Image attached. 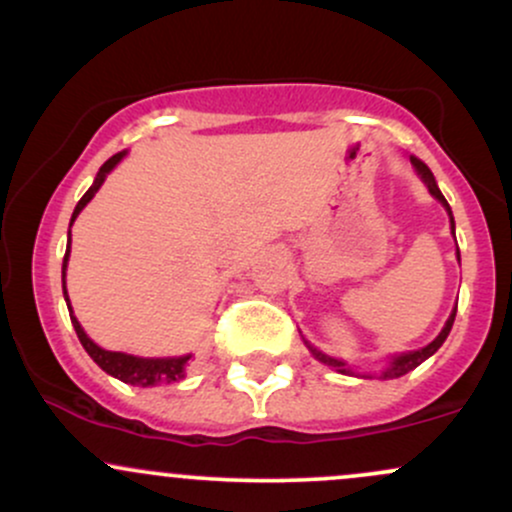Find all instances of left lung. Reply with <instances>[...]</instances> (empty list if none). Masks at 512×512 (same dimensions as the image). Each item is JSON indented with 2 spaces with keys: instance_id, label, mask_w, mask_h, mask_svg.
Segmentation results:
<instances>
[{
  "instance_id": "obj_1",
  "label": "left lung",
  "mask_w": 512,
  "mask_h": 512,
  "mask_svg": "<svg viewBox=\"0 0 512 512\" xmlns=\"http://www.w3.org/2000/svg\"><path fill=\"white\" fill-rule=\"evenodd\" d=\"M409 161H411V166L416 168V173L421 175V180L426 182L428 192H431V195L436 197L438 202L443 204L445 209H448V216H450V228H452V236H455V219H452L450 204L445 202L443 192L438 190V185H436V178H433V173H431V170H428L426 163H424V161H419V158H416V156H409ZM457 260H460V250H457ZM455 313H457V305H455V308H452V313H450V317H448V322H445V327H443V330H440L438 337L433 339V342L428 344V346H424V349H419V351H409V354H399V356H392L390 366H387V368L383 370V373H380V378H383V380H387V378H399V375L409 373V370H414L416 366H421V363H424L428 356H433V354H436V351L440 349V346H443L445 339H448V334H450V330H452V322H455ZM305 344H308V342H305ZM308 349H310V354H313V356L317 358V361H322V363H325V366H330V368H337L339 373H344V375H354V370H351L349 366H346L344 361H339V358H332V356L322 354V351H317L315 346H310V344H308ZM361 378H370V375H361Z\"/></svg>"
}]
</instances>
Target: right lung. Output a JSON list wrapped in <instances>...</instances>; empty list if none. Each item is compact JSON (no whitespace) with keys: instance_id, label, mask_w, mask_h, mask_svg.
<instances>
[{"instance_id":"obj_1","label":"right lung","mask_w":512,"mask_h":512,"mask_svg":"<svg viewBox=\"0 0 512 512\" xmlns=\"http://www.w3.org/2000/svg\"><path fill=\"white\" fill-rule=\"evenodd\" d=\"M127 151H120V154L110 156L108 161L103 163L101 170H98L96 180H93V185L88 187L86 195L79 199V204H76L74 214H72V223L76 216L81 214V209L86 207L88 202H91L93 195H96L98 190H101V185L108 178V173L113 170L117 163L122 161V156H125ZM69 223V226H72ZM72 236V233H69ZM69 243H72V238H69ZM69 243H67V252H64V262H62V291H64V301H67V308H72L69 305V296H67V286H64V274H67V262H69ZM72 317V325L76 330V337H79L81 346L86 349V354L93 358V361L101 366L105 373L113 375V378L122 380V383L127 385H139V387H154V385H170V383H178V380L185 378V366L187 361H190V354L187 356H168V358H142V356H129V354H122V351H105L93 342L91 337L84 332V327L79 325V320H76L74 313H69Z\"/></svg>"}]
</instances>
